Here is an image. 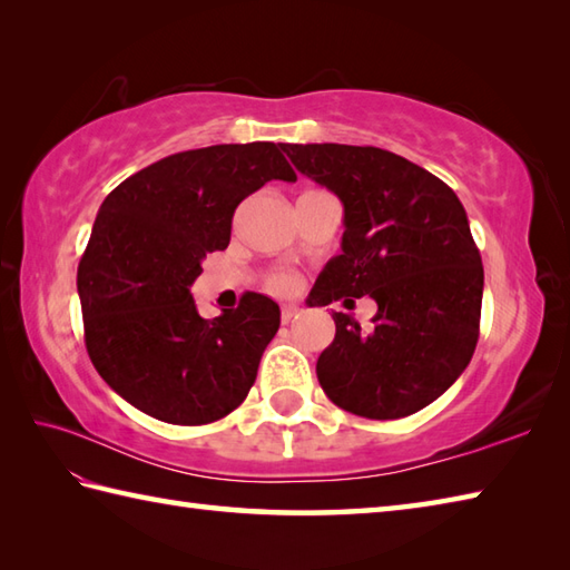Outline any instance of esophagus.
I'll list each match as a JSON object with an SVG mask.
<instances>
[{
  "label": "esophagus",
  "mask_w": 570,
  "mask_h": 570,
  "mask_svg": "<svg viewBox=\"0 0 570 570\" xmlns=\"http://www.w3.org/2000/svg\"><path fill=\"white\" fill-rule=\"evenodd\" d=\"M298 306L296 304H286L282 306V323H292L296 316H298Z\"/></svg>",
  "instance_id": "esophagus-1"
}]
</instances>
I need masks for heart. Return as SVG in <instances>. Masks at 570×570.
Masks as SVG:
<instances>
[{"label":"heart","mask_w":570,"mask_h":570,"mask_svg":"<svg viewBox=\"0 0 570 570\" xmlns=\"http://www.w3.org/2000/svg\"><path fill=\"white\" fill-rule=\"evenodd\" d=\"M298 278L294 274H274L269 276V288L274 294H292L296 292Z\"/></svg>","instance_id":"1"}]
</instances>
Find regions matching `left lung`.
<instances>
[{"mask_svg": "<svg viewBox=\"0 0 570 570\" xmlns=\"http://www.w3.org/2000/svg\"><path fill=\"white\" fill-rule=\"evenodd\" d=\"M301 174L345 208L343 252L308 306L377 301L372 328L333 313L335 341L316 365L335 406L365 419H402L435 402L475 353L480 249L453 188L404 156L347 144H284Z\"/></svg>", "mask_w": 570, "mask_h": 570, "instance_id": "8db88e82", "label": "left lung"}]
</instances>
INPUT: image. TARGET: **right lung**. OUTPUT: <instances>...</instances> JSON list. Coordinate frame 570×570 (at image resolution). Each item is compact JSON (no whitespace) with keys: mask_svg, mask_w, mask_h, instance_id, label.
Listing matches in <instances>:
<instances>
[{"mask_svg":"<svg viewBox=\"0 0 570 570\" xmlns=\"http://www.w3.org/2000/svg\"><path fill=\"white\" fill-rule=\"evenodd\" d=\"M266 180H296L272 141L171 154L122 180L100 205L78 264L85 347L100 377L149 414L200 426L245 402L282 323L272 298L203 318L190 284L225 249L233 215Z\"/></svg>","mask_w":570,"mask_h":570,"instance_id":"right-lung-1","label":"right lung"}]
</instances>
